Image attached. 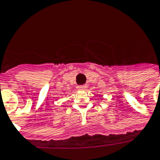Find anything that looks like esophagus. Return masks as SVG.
Masks as SVG:
<instances>
[{"label": "esophagus", "instance_id": "1", "mask_svg": "<svg viewBox=\"0 0 160 160\" xmlns=\"http://www.w3.org/2000/svg\"><path fill=\"white\" fill-rule=\"evenodd\" d=\"M87 88V85H80L78 87V90H85Z\"/></svg>", "mask_w": 160, "mask_h": 160}]
</instances>
